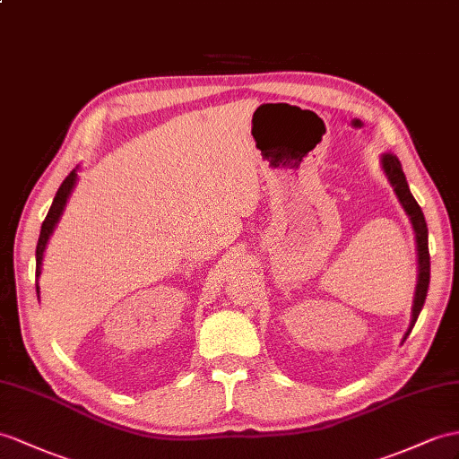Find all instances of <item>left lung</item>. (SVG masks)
I'll return each instance as SVG.
<instances>
[{
    "mask_svg": "<svg viewBox=\"0 0 459 459\" xmlns=\"http://www.w3.org/2000/svg\"><path fill=\"white\" fill-rule=\"evenodd\" d=\"M384 163V171L389 178V183L394 185L395 195L399 198V203L403 204L405 212L411 218L412 230L417 233V249H419V284H417V292H415V304H412V319H411V327L407 331L405 337H409V333L415 327V323L419 319L420 309L424 306V299H427L429 292V284H430V253H429V228L427 221H424V214L420 206L417 204V200L412 198L409 185L405 181L403 169H401V163L395 158V155L385 153L382 158Z\"/></svg>",
    "mask_w": 459,
    "mask_h": 459,
    "instance_id": "obj_1",
    "label": "left lung"
}]
</instances>
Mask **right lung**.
<instances>
[{"instance_id":"obj_1","label":"right lung","mask_w":459,"mask_h":459,"mask_svg":"<svg viewBox=\"0 0 459 459\" xmlns=\"http://www.w3.org/2000/svg\"><path fill=\"white\" fill-rule=\"evenodd\" d=\"M75 177H77L75 171H72L68 177L64 178L60 188H58V193H56V196H54V203H52V206H50V210H48L47 218H44V221H42L40 238H39V243H37V276L40 274V264H42L44 247H47L50 233L54 231L56 223H58V220H60V216H62V212H64L65 203H68V196H70L72 188H74V185H75ZM37 292H39V286H37Z\"/></svg>"}]
</instances>
